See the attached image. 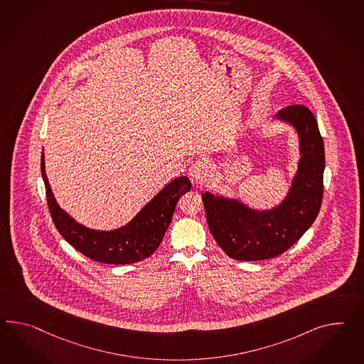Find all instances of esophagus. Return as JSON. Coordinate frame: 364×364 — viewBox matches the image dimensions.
Segmentation results:
<instances>
[{
    "mask_svg": "<svg viewBox=\"0 0 364 364\" xmlns=\"http://www.w3.org/2000/svg\"><path fill=\"white\" fill-rule=\"evenodd\" d=\"M188 176L191 177V181L194 183H205L210 177V168L205 162L198 159L188 168Z\"/></svg>",
    "mask_w": 364,
    "mask_h": 364,
    "instance_id": "esophagus-1",
    "label": "esophagus"
}]
</instances>
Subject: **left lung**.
I'll list each match as a JSON object with an SVG mask.
<instances>
[{
	"instance_id": "obj_1",
	"label": "left lung",
	"mask_w": 364,
	"mask_h": 364,
	"mask_svg": "<svg viewBox=\"0 0 364 364\" xmlns=\"http://www.w3.org/2000/svg\"><path fill=\"white\" fill-rule=\"evenodd\" d=\"M276 117L296 128L301 151L297 174L284 202L257 211L239 200L202 194L208 228L235 260H267L288 251L314 223L321 208L325 148L317 120L305 105H289Z\"/></svg>"
}]
</instances>
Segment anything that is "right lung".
<instances>
[{
    "mask_svg": "<svg viewBox=\"0 0 364 364\" xmlns=\"http://www.w3.org/2000/svg\"><path fill=\"white\" fill-rule=\"evenodd\" d=\"M41 173L46 187L47 205L56 230L75 250L104 264H133L153 255L171 222L178 199L191 188L188 178H176L127 225L113 231H96L75 222L56 203L46 177L43 153Z\"/></svg>",
    "mask_w": 364,
    "mask_h": 364,
    "instance_id": "add662e5",
    "label": "right lung"
}]
</instances>
